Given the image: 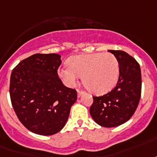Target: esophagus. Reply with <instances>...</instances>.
I'll list each match as a JSON object with an SVG mask.
<instances>
[{"label":"esophagus","instance_id":"34e87169","mask_svg":"<svg viewBox=\"0 0 157 157\" xmlns=\"http://www.w3.org/2000/svg\"><path fill=\"white\" fill-rule=\"evenodd\" d=\"M83 93H84V92L81 91V90H77V97H78V98H80V97L82 95Z\"/></svg>","mask_w":157,"mask_h":157}]
</instances>
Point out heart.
Instances as JSON below:
<instances>
[{
  "label": "heart",
  "mask_w": 157,
  "mask_h": 157,
  "mask_svg": "<svg viewBox=\"0 0 157 157\" xmlns=\"http://www.w3.org/2000/svg\"><path fill=\"white\" fill-rule=\"evenodd\" d=\"M69 66L58 70L59 76L68 87L76 85L80 76L87 90L95 94H105L118 82L119 66L111 53H94L71 57Z\"/></svg>",
  "instance_id": "heart-1"
}]
</instances>
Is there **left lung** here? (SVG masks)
Listing matches in <instances>:
<instances>
[{"label":"left lung","instance_id":"left-lung-1","mask_svg":"<svg viewBox=\"0 0 157 157\" xmlns=\"http://www.w3.org/2000/svg\"><path fill=\"white\" fill-rule=\"evenodd\" d=\"M119 65V77L115 87L108 94L93 97L90 112L95 123L104 127L120 126L132 118L141 96V71L140 64L123 51L109 50Z\"/></svg>","mask_w":157,"mask_h":157}]
</instances>
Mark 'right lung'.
<instances>
[{
  "label": "right lung",
  "instance_id": "add662e5",
  "mask_svg": "<svg viewBox=\"0 0 157 157\" xmlns=\"http://www.w3.org/2000/svg\"><path fill=\"white\" fill-rule=\"evenodd\" d=\"M58 54H34L21 60L10 76V94L17 118L29 131L52 136L63 129L72 105L75 90L63 85L57 70Z\"/></svg>",
  "mask_w": 157,
  "mask_h": 157
}]
</instances>
